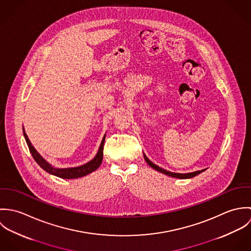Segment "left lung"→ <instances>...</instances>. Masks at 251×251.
Listing matches in <instances>:
<instances>
[{
	"mask_svg": "<svg viewBox=\"0 0 251 251\" xmlns=\"http://www.w3.org/2000/svg\"><path fill=\"white\" fill-rule=\"evenodd\" d=\"M144 158H145V160L147 161V163L151 167V168H153V169H155L156 171H158V172H161V173H163V174H165V175H168V176H170V177H174V178H179V179H189V178H192V177H195L196 175H198V174H200V173H202L203 171H205V169H203V170H199V171H196V172H192V173H187V174H179V173H173V172H170V171H167V170H164V169H162V168H160L159 166H157V165H155V164H153L145 154H144Z\"/></svg>",
	"mask_w": 251,
	"mask_h": 251,
	"instance_id": "8db88e82",
	"label": "left lung"
}]
</instances>
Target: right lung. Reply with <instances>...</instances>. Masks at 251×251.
<instances>
[{
	"label": "right lung",
	"mask_w": 251,
	"mask_h": 251,
	"mask_svg": "<svg viewBox=\"0 0 251 251\" xmlns=\"http://www.w3.org/2000/svg\"><path fill=\"white\" fill-rule=\"evenodd\" d=\"M23 133H24V137L26 139L27 145L29 147L30 152L32 153L34 159L36 160V163L46 172H48L49 174H52L54 176H57L59 178L62 179H77L83 176H86L94 171H96L101 164L102 162V158H103V146H104V141H105V136L103 137L100 147L99 149V151L97 153V155L95 156V158L93 160H91L90 162L79 166V167H74V168H64V169H57L52 167L48 162H46L41 155L36 151L35 148L33 147L32 143L30 142L27 134L25 133V130L23 129Z\"/></svg>",
	"instance_id": "1"
}]
</instances>
